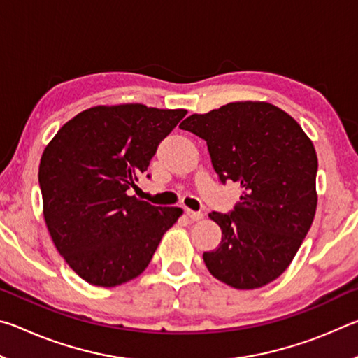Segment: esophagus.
<instances>
[{
    "mask_svg": "<svg viewBox=\"0 0 358 358\" xmlns=\"http://www.w3.org/2000/svg\"><path fill=\"white\" fill-rule=\"evenodd\" d=\"M186 215H187V217H189L191 221H201L202 217H203L202 211H194V210H189V208L186 210Z\"/></svg>",
    "mask_w": 358,
    "mask_h": 358,
    "instance_id": "esophagus-1",
    "label": "esophagus"
}]
</instances>
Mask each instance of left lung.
I'll return each mask as SVG.
<instances>
[{"label":"left lung","mask_w":358,"mask_h":358,"mask_svg":"<svg viewBox=\"0 0 358 358\" xmlns=\"http://www.w3.org/2000/svg\"><path fill=\"white\" fill-rule=\"evenodd\" d=\"M207 142L222 185L241 187L229 213L208 215L222 230L203 252L216 280L257 289L276 280L299 251L316 215L317 156L301 126L268 102H230L180 124Z\"/></svg>","instance_id":"1"}]
</instances>
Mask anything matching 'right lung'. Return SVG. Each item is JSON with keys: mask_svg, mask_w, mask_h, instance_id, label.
<instances>
[{"mask_svg": "<svg viewBox=\"0 0 358 358\" xmlns=\"http://www.w3.org/2000/svg\"><path fill=\"white\" fill-rule=\"evenodd\" d=\"M186 113L143 104L92 107L45 147L39 164L44 220L58 252L82 280L99 287L134 280L183 213L128 191Z\"/></svg>", "mask_w": 358, "mask_h": 358, "instance_id": "add662e5", "label": "right lung"}]
</instances>
